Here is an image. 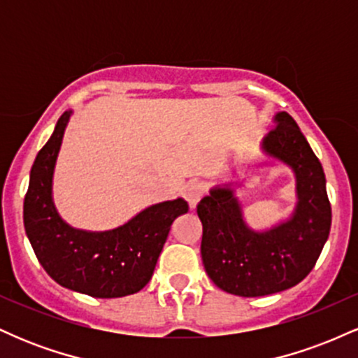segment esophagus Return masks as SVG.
Listing matches in <instances>:
<instances>
[{
    "mask_svg": "<svg viewBox=\"0 0 358 358\" xmlns=\"http://www.w3.org/2000/svg\"><path fill=\"white\" fill-rule=\"evenodd\" d=\"M203 193H205L203 183L192 182L187 185V200H188V203H190L192 208L196 207V203L200 202V199L203 196Z\"/></svg>",
    "mask_w": 358,
    "mask_h": 358,
    "instance_id": "obj_1",
    "label": "esophagus"
}]
</instances>
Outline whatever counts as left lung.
I'll return each instance as SVG.
<instances>
[{
  "label": "left lung",
  "mask_w": 358,
  "mask_h": 358,
  "mask_svg": "<svg viewBox=\"0 0 358 358\" xmlns=\"http://www.w3.org/2000/svg\"><path fill=\"white\" fill-rule=\"evenodd\" d=\"M264 150L296 173L293 219L269 232H252L229 188H215L196 205L203 225L200 252L208 278L220 289L244 298L279 293L303 281L315 268L331 225L322 163L287 113L276 116Z\"/></svg>",
  "instance_id": "obj_1"
}]
</instances>
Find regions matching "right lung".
Listing matches in <instances>:
<instances>
[{
  "mask_svg": "<svg viewBox=\"0 0 358 358\" xmlns=\"http://www.w3.org/2000/svg\"><path fill=\"white\" fill-rule=\"evenodd\" d=\"M69 116L62 114L31 166L24 231L40 264L60 286L94 298L138 293L153 276L171 224L188 212V203L178 199L153 205L109 232H84L65 224L52 202V175Z\"/></svg>",
  "mask_w": 358,
  "mask_h": 358,
  "instance_id": "1",
  "label": "right lung"
}]
</instances>
